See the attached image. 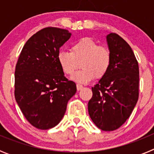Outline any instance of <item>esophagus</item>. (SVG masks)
Here are the masks:
<instances>
[{
    "label": "esophagus",
    "instance_id": "34e87169",
    "mask_svg": "<svg viewBox=\"0 0 154 154\" xmlns=\"http://www.w3.org/2000/svg\"><path fill=\"white\" fill-rule=\"evenodd\" d=\"M76 88H77V90L80 91L82 89V88H83V86H82V85H79V84H77V85H76Z\"/></svg>",
    "mask_w": 154,
    "mask_h": 154
}]
</instances>
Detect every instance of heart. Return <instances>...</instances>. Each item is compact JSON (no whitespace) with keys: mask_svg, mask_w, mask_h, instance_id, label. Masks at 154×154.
Returning <instances> with one entry per match:
<instances>
[{"mask_svg":"<svg viewBox=\"0 0 154 154\" xmlns=\"http://www.w3.org/2000/svg\"><path fill=\"white\" fill-rule=\"evenodd\" d=\"M57 59L63 73L67 75H72L80 65L82 69L75 73L72 79L85 84L95 77L101 79L106 75L112 56L106 47L99 45L91 38H82L72 45L70 51H59Z\"/></svg>","mask_w":154,"mask_h":154,"instance_id":"1","label":"heart"}]
</instances>
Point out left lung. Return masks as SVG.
I'll return each mask as SVG.
<instances>
[{
    "label": "left lung",
    "instance_id": "8db88e82",
    "mask_svg": "<svg viewBox=\"0 0 154 154\" xmlns=\"http://www.w3.org/2000/svg\"><path fill=\"white\" fill-rule=\"evenodd\" d=\"M112 62L106 75L92 88L89 116L99 129L112 131L130 117L139 97V66L131 47L119 35H106Z\"/></svg>",
    "mask_w": 154,
    "mask_h": 154
}]
</instances>
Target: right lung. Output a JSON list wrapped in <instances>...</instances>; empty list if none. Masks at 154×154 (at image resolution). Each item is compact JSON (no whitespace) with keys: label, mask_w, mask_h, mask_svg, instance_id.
Here are the masks:
<instances>
[{"label":"right lung","mask_w":154,"mask_h":154,"mask_svg":"<svg viewBox=\"0 0 154 154\" xmlns=\"http://www.w3.org/2000/svg\"><path fill=\"white\" fill-rule=\"evenodd\" d=\"M71 35L66 29H42L25 43L16 65V102L27 120L40 130L60 123L76 92L75 83L65 78L57 59Z\"/></svg>","instance_id":"add662e5"}]
</instances>
